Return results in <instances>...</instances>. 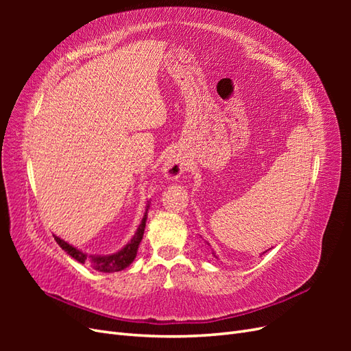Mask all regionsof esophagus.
I'll use <instances>...</instances> for the list:
<instances>
[{
	"label": "esophagus",
	"instance_id": "obj_1",
	"mask_svg": "<svg viewBox=\"0 0 351 351\" xmlns=\"http://www.w3.org/2000/svg\"><path fill=\"white\" fill-rule=\"evenodd\" d=\"M186 171V162L182 158V155H178L177 152H171L162 164V174L168 180H177L180 176Z\"/></svg>",
	"mask_w": 351,
	"mask_h": 351
}]
</instances>
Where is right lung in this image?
<instances>
[{
	"label": "right lung",
	"mask_w": 351,
	"mask_h": 351,
	"mask_svg": "<svg viewBox=\"0 0 351 351\" xmlns=\"http://www.w3.org/2000/svg\"><path fill=\"white\" fill-rule=\"evenodd\" d=\"M145 226H146V214L142 219V224L137 228L136 234L133 236V239L125 244V246L115 252L112 254H108V256H97V254H86L80 250H77L76 247L70 246L69 243H66L64 240H61L60 237L54 236L56 241L60 244V247L62 250H66L73 259H76L80 263H89L93 269L101 271V272H117L121 271L124 268L129 267V265L134 261L136 253H137V247L143 239V232H145Z\"/></svg>",
	"instance_id": "right-lung-1"
}]
</instances>
